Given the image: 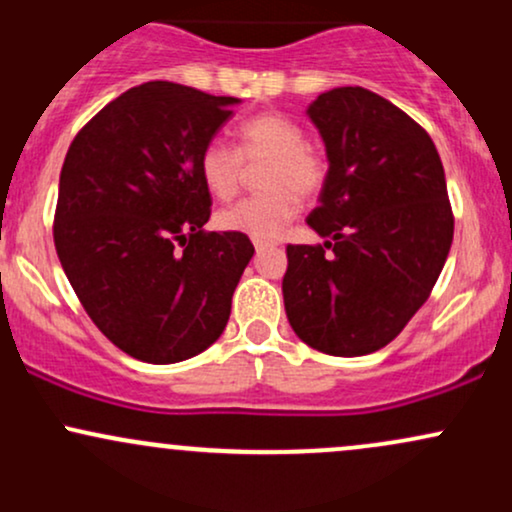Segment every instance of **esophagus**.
<instances>
[{
  "label": "esophagus",
  "instance_id": "34e87169",
  "mask_svg": "<svg viewBox=\"0 0 512 512\" xmlns=\"http://www.w3.org/2000/svg\"><path fill=\"white\" fill-rule=\"evenodd\" d=\"M269 248H272V245H269V243H260V240H255V250L257 252H264V250H269Z\"/></svg>",
  "mask_w": 512,
  "mask_h": 512
}]
</instances>
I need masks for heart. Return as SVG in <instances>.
Segmentation results:
<instances>
[{
	"mask_svg": "<svg viewBox=\"0 0 512 512\" xmlns=\"http://www.w3.org/2000/svg\"><path fill=\"white\" fill-rule=\"evenodd\" d=\"M245 163L260 166L262 195L248 197L216 214L221 231L252 240L279 238L298 214V197H313L325 182L320 151L305 144L298 122L281 113H260L236 127V149L209 142L199 151L197 170L209 195L233 199L245 178Z\"/></svg>",
	"mask_w": 512,
	"mask_h": 512,
	"instance_id": "obj_1",
	"label": "heart"
}]
</instances>
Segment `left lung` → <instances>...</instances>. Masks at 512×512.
I'll use <instances>...</instances> for the list:
<instances>
[{
    "mask_svg": "<svg viewBox=\"0 0 512 512\" xmlns=\"http://www.w3.org/2000/svg\"><path fill=\"white\" fill-rule=\"evenodd\" d=\"M308 117L330 161L308 226L327 240L286 248V317L322 354H373L426 303L448 260L445 170L426 129L368 88L320 93Z\"/></svg>",
    "mask_w": 512,
    "mask_h": 512,
    "instance_id": "8db88e82",
    "label": "left lung"
}]
</instances>
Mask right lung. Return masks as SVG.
<instances>
[{
  "instance_id": "1",
  "label": "right lung",
  "mask_w": 512,
  "mask_h": 512,
  "mask_svg": "<svg viewBox=\"0 0 512 512\" xmlns=\"http://www.w3.org/2000/svg\"><path fill=\"white\" fill-rule=\"evenodd\" d=\"M236 103L149 81L86 122L64 158L57 257L98 330L139 361L209 349L255 255L248 236L204 231L211 195L197 158Z\"/></svg>"
}]
</instances>
